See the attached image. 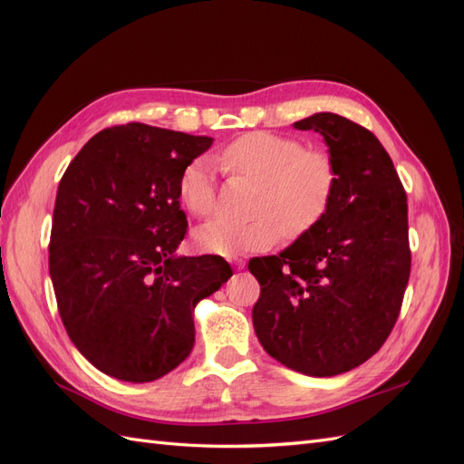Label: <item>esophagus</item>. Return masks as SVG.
I'll use <instances>...</instances> for the list:
<instances>
[{"mask_svg": "<svg viewBox=\"0 0 464 464\" xmlns=\"http://www.w3.org/2000/svg\"><path fill=\"white\" fill-rule=\"evenodd\" d=\"M234 265H236V269H244L246 261L244 259H234Z\"/></svg>", "mask_w": 464, "mask_h": 464, "instance_id": "esophagus-1", "label": "esophagus"}]
</instances>
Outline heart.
I'll return each mask as SVG.
<instances>
[{
    "mask_svg": "<svg viewBox=\"0 0 464 464\" xmlns=\"http://www.w3.org/2000/svg\"><path fill=\"white\" fill-rule=\"evenodd\" d=\"M220 166L228 174L257 181L256 218H215L195 232V244L208 254L236 257L273 247L280 234L298 242L327 218L339 189V168L323 149H305L298 137L269 131L247 133L224 147ZM179 201L205 218L217 205V170L208 157L186 164L178 179Z\"/></svg>",
    "mask_w": 464,
    "mask_h": 464,
    "instance_id": "obj_1",
    "label": "heart"
}]
</instances>
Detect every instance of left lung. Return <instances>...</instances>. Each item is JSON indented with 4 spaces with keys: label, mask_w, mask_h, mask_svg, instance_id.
I'll return each mask as SVG.
<instances>
[{
    "label": "left lung",
    "mask_w": 464,
    "mask_h": 464,
    "mask_svg": "<svg viewBox=\"0 0 464 464\" xmlns=\"http://www.w3.org/2000/svg\"><path fill=\"white\" fill-rule=\"evenodd\" d=\"M294 128L325 137L339 189L312 234L249 259L261 285L254 327L283 366L331 377L370 360L395 327L412 261L409 205L389 152L363 125L321 111Z\"/></svg>",
    "instance_id": "1"
}]
</instances>
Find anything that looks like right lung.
<instances>
[{"mask_svg":"<svg viewBox=\"0 0 464 464\" xmlns=\"http://www.w3.org/2000/svg\"><path fill=\"white\" fill-rule=\"evenodd\" d=\"M210 137L125 123L96 133L62 176L50 276L69 339L96 370L154 382L195 344V305L234 275L220 256L176 257L188 232L178 179Z\"/></svg>","mask_w":464,"mask_h":464,"instance_id":"right-lung-1","label":"right lung"}]
</instances>
